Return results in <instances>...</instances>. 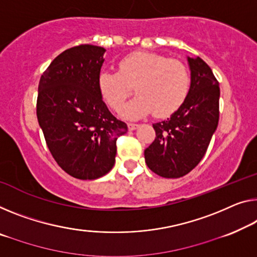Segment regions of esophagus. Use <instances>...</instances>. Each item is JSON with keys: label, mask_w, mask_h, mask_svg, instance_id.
Returning <instances> with one entry per match:
<instances>
[{"label": "esophagus", "mask_w": 257, "mask_h": 257, "mask_svg": "<svg viewBox=\"0 0 257 257\" xmlns=\"http://www.w3.org/2000/svg\"><path fill=\"white\" fill-rule=\"evenodd\" d=\"M127 127H128L130 131H134V130H137L138 127H139V125L134 124V123H130V124L127 125Z\"/></svg>", "instance_id": "obj_1"}]
</instances>
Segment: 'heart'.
Segmentation results:
<instances>
[{
	"mask_svg": "<svg viewBox=\"0 0 257 257\" xmlns=\"http://www.w3.org/2000/svg\"><path fill=\"white\" fill-rule=\"evenodd\" d=\"M136 89L137 96L121 110V117L136 120L154 111L167 117L184 103L191 87V73L178 60L154 53H133L119 62V71L102 70L97 88L104 103L119 111L126 98Z\"/></svg>",
	"mask_w": 257,
	"mask_h": 257,
	"instance_id": "obj_1",
	"label": "heart"
}]
</instances>
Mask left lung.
I'll use <instances>...</instances> for the list:
<instances>
[{
    "label": "left lung",
    "mask_w": 257,
    "mask_h": 257,
    "mask_svg": "<svg viewBox=\"0 0 257 257\" xmlns=\"http://www.w3.org/2000/svg\"><path fill=\"white\" fill-rule=\"evenodd\" d=\"M191 87L184 103L167 120L153 124L156 138L145 149L148 168L164 178L192 171L206 154L219 119V84L200 57H187Z\"/></svg>",
    "instance_id": "obj_1"
}]
</instances>
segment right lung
<instances>
[{
	"mask_svg": "<svg viewBox=\"0 0 257 257\" xmlns=\"http://www.w3.org/2000/svg\"><path fill=\"white\" fill-rule=\"evenodd\" d=\"M105 49H66L40 78L37 116L51 155L74 178L93 180L112 169L116 141L127 125L109 111L97 88Z\"/></svg>",
	"mask_w": 257,
	"mask_h": 257,
	"instance_id": "obj_1",
	"label": "right lung"
}]
</instances>
